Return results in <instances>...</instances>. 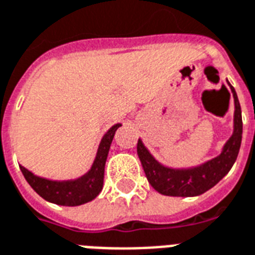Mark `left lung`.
<instances>
[{"label":"left lung","mask_w":255,"mask_h":255,"mask_svg":"<svg viewBox=\"0 0 255 255\" xmlns=\"http://www.w3.org/2000/svg\"><path fill=\"white\" fill-rule=\"evenodd\" d=\"M230 85V84H229ZM236 104L234 112V133L224 147V151L217 158L203 163L198 167L175 170L162 166L155 161L141 139H138L137 154L142 163L146 178L153 189L163 195L170 197H194L208 191L220 182L234 165L240 151L242 139V116L236 90L230 85Z\"/></svg>","instance_id":"8db88e82"}]
</instances>
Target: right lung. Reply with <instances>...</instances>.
Returning <instances> with one entry per match:
<instances>
[{"instance_id": "add662e5", "label": "right lung", "mask_w": 255, "mask_h": 255, "mask_svg": "<svg viewBox=\"0 0 255 255\" xmlns=\"http://www.w3.org/2000/svg\"><path fill=\"white\" fill-rule=\"evenodd\" d=\"M120 126L121 124L112 126L109 131L104 135L92 169L81 178L72 179V181H50V179L34 175L31 171L27 170L26 167L21 166L23 177L27 183L34 189L37 194L56 205L78 206V205L92 201L100 194L104 186L106 158H108V153H109L116 130Z\"/></svg>"}]
</instances>
